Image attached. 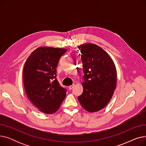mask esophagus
I'll use <instances>...</instances> for the list:
<instances>
[{
    "label": "esophagus",
    "instance_id": "esophagus-1",
    "mask_svg": "<svg viewBox=\"0 0 146 146\" xmlns=\"http://www.w3.org/2000/svg\"><path fill=\"white\" fill-rule=\"evenodd\" d=\"M74 85H72L69 86H68V89H69V90H72V89L74 88Z\"/></svg>",
    "mask_w": 146,
    "mask_h": 146
}]
</instances>
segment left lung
<instances>
[{"mask_svg": "<svg viewBox=\"0 0 146 146\" xmlns=\"http://www.w3.org/2000/svg\"><path fill=\"white\" fill-rule=\"evenodd\" d=\"M78 48L85 74L83 91L78 100L87 111L96 112L103 109L112 97L117 85L116 67L108 54L99 46L85 44Z\"/></svg>", "mask_w": 146, "mask_h": 146, "instance_id": "8db88e82", "label": "left lung"}]
</instances>
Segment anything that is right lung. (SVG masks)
<instances>
[{"label": "right lung", "instance_id": "obj_1", "mask_svg": "<svg viewBox=\"0 0 146 146\" xmlns=\"http://www.w3.org/2000/svg\"><path fill=\"white\" fill-rule=\"evenodd\" d=\"M66 49L38 47L27 58L23 70V80L27 95L40 111L51 114L63 102L66 89L57 78L59 59Z\"/></svg>", "mask_w": 146, "mask_h": 146}]
</instances>
